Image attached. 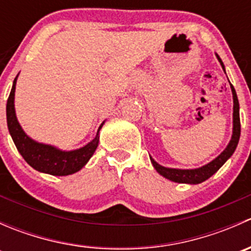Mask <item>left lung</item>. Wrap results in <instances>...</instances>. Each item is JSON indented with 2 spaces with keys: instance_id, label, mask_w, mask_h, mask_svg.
<instances>
[{
  "instance_id": "obj_1",
  "label": "left lung",
  "mask_w": 251,
  "mask_h": 251,
  "mask_svg": "<svg viewBox=\"0 0 251 251\" xmlns=\"http://www.w3.org/2000/svg\"><path fill=\"white\" fill-rule=\"evenodd\" d=\"M217 59L221 63L222 69L225 70V65L222 63L221 58L216 54ZM231 90L232 95H233V135H232L231 141H229L228 146L226 147L224 151L217 156L216 159H214L212 161H210L206 165L201 166L199 169H192V170H181V169H170V168H164V166L159 165L151 155V164L155 168V170L158 171L161 176H164L165 178L170 179L173 182H177V183H191V184H198L204 182L205 179H207L209 177H211L215 173H217L220 168L231 158L232 154L234 153L235 148L238 146V142H239L240 137V118H239V102H238L237 93L233 85L231 83Z\"/></svg>"
}]
</instances>
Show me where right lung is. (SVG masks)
<instances>
[{
	"mask_svg": "<svg viewBox=\"0 0 251 251\" xmlns=\"http://www.w3.org/2000/svg\"><path fill=\"white\" fill-rule=\"evenodd\" d=\"M18 77V76H17ZM17 77L14 78L8 100H7V125H8L9 133L12 136L18 151L22 154L24 160L31 168L40 173L50 174L53 176H67L77 173L83 168L93 155L100 142V130L103 124L100 126L97 135L92 141L85 147L75 151H64L48 144L39 143L31 140L26 133L23 131L19 125L14 109V92H16Z\"/></svg>",
	"mask_w": 251,
	"mask_h": 251,
	"instance_id": "add662e5",
	"label": "right lung"
}]
</instances>
